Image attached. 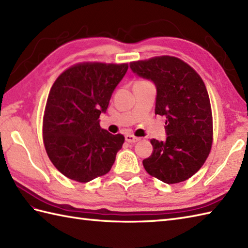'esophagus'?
Masks as SVG:
<instances>
[{
  "label": "esophagus",
  "mask_w": 248,
  "mask_h": 248,
  "mask_svg": "<svg viewBox=\"0 0 248 248\" xmlns=\"http://www.w3.org/2000/svg\"><path fill=\"white\" fill-rule=\"evenodd\" d=\"M125 140H127L128 143H136V141L140 140V138H136V136L132 134H127L125 135Z\"/></svg>",
  "instance_id": "obj_1"
}]
</instances>
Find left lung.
Masks as SVG:
<instances>
[{
	"mask_svg": "<svg viewBox=\"0 0 248 248\" xmlns=\"http://www.w3.org/2000/svg\"><path fill=\"white\" fill-rule=\"evenodd\" d=\"M130 67L155 84V114L166 117L167 138L150 140L154 150L143 161L145 170L167 184L186 181L204 164L213 141L211 103L202 78L170 55L131 62Z\"/></svg>",
	"mask_w": 248,
	"mask_h": 248,
	"instance_id": "obj_1",
	"label": "left lung"
}]
</instances>
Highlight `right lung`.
Segmentation results:
<instances>
[{
    "label": "right lung",
    "mask_w": 248,
    "mask_h": 248,
    "mask_svg": "<svg viewBox=\"0 0 248 248\" xmlns=\"http://www.w3.org/2000/svg\"><path fill=\"white\" fill-rule=\"evenodd\" d=\"M128 64L83 62L62 72L46 100L43 140L49 159L62 175L81 183L110 170L124 143L123 134L100 128L115 87Z\"/></svg>",
    "instance_id": "add662e5"
}]
</instances>
